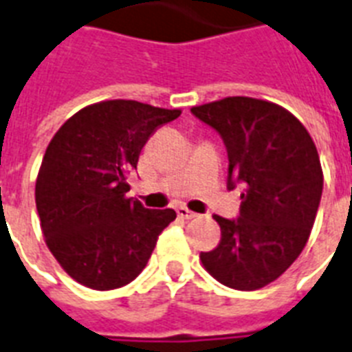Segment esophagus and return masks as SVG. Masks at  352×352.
Returning <instances> with one entry per match:
<instances>
[{
  "instance_id": "34e87169",
  "label": "esophagus",
  "mask_w": 352,
  "mask_h": 352,
  "mask_svg": "<svg viewBox=\"0 0 352 352\" xmlns=\"http://www.w3.org/2000/svg\"><path fill=\"white\" fill-rule=\"evenodd\" d=\"M177 215L181 217V219H195V217H199L195 211L188 210L186 206H179V208H177Z\"/></svg>"
}]
</instances>
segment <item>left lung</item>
<instances>
[{
  "instance_id": "8db88e82",
  "label": "left lung",
  "mask_w": 352,
  "mask_h": 352,
  "mask_svg": "<svg viewBox=\"0 0 352 352\" xmlns=\"http://www.w3.org/2000/svg\"><path fill=\"white\" fill-rule=\"evenodd\" d=\"M191 111L221 133L228 188L244 186L236 221L213 215L221 242L201 262L228 287L260 289L298 258L315 224L324 188L315 142L291 111L264 99L224 97Z\"/></svg>"
}]
</instances>
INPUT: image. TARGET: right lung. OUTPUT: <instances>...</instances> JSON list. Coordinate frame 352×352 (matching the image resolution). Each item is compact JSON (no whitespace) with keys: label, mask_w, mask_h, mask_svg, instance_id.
<instances>
[{"label":"right lung","mask_w":352,"mask_h":352,"mask_svg":"<svg viewBox=\"0 0 352 352\" xmlns=\"http://www.w3.org/2000/svg\"><path fill=\"white\" fill-rule=\"evenodd\" d=\"M181 116L128 99L88 104L52 137L36 179V208L48 250L90 289L130 284L155 248L173 210L128 199L126 182L157 128Z\"/></svg>","instance_id":"right-lung-1"}]
</instances>
